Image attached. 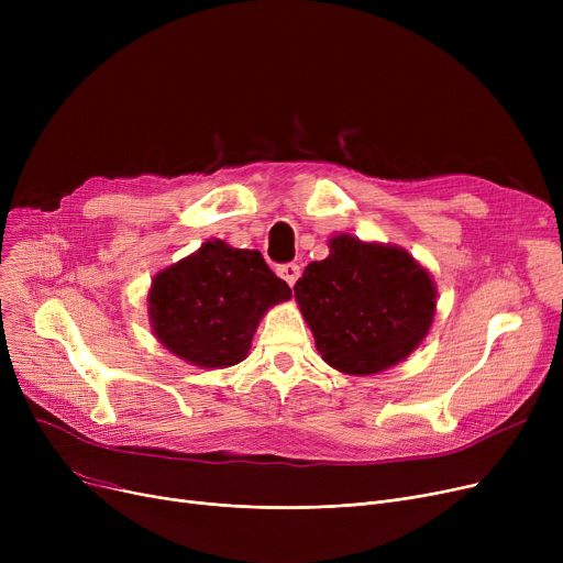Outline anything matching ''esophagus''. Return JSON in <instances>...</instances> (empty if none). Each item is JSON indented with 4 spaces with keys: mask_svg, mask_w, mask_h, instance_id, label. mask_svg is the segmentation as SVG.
<instances>
[{
    "mask_svg": "<svg viewBox=\"0 0 563 563\" xmlns=\"http://www.w3.org/2000/svg\"><path fill=\"white\" fill-rule=\"evenodd\" d=\"M276 274L289 285V287H294V283L299 280V276H301V266L299 264H294V262H289V264H280L278 269H276Z\"/></svg>",
    "mask_w": 563,
    "mask_h": 563,
    "instance_id": "esophagus-1",
    "label": "esophagus"
}]
</instances>
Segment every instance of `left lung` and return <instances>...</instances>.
Returning <instances> with one entry per match:
<instances>
[{
  "instance_id": "left-lung-1",
  "label": "left lung",
  "mask_w": 563,
  "mask_h": 563,
  "mask_svg": "<svg viewBox=\"0 0 563 563\" xmlns=\"http://www.w3.org/2000/svg\"><path fill=\"white\" fill-rule=\"evenodd\" d=\"M435 280L406 249L329 240V257L310 262L294 285L323 363L349 376L380 374L406 361L435 317Z\"/></svg>"
}]
</instances>
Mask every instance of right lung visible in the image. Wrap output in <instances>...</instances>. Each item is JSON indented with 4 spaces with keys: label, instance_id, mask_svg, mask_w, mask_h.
Returning a JSON list of instances; mask_svg holds the SVG:
<instances>
[{
    "label": "right lung",
    "instance_id": "1",
    "mask_svg": "<svg viewBox=\"0 0 563 563\" xmlns=\"http://www.w3.org/2000/svg\"><path fill=\"white\" fill-rule=\"evenodd\" d=\"M289 297L260 251L210 240L155 274L147 319L173 356L200 369L232 367L249 356L266 310Z\"/></svg>",
    "mask_w": 563,
    "mask_h": 563
}]
</instances>
